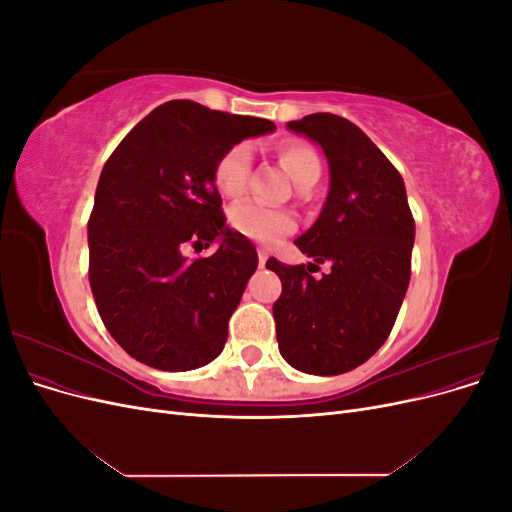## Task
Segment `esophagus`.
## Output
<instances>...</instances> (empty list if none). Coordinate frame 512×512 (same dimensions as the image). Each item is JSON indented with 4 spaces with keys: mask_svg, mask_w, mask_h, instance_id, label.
Wrapping results in <instances>:
<instances>
[{
    "mask_svg": "<svg viewBox=\"0 0 512 512\" xmlns=\"http://www.w3.org/2000/svg\"><path fill=\"white\" fill-rule=\"evenodd\" d=\"M267 258H269V256H267V252H262V250L258 252V267H260V269H265V265H267Z\"/></svg>",
    "mask_w": 512,
    "mask_h": 512,
    "instance_id": "obj_1",
    "label": "esophagus"
}]
</instances>
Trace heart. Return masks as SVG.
<instances>
[{"mask_svg":"<svg viewBox=\"0 0 512 512\" xmlns=\"http://www.w3.org/2000/svg\"><path fill=\"white\" fill-rule=\"evenodd\" d=\"M280 160L288 175L294 179L299 188L314 185L320 177V158L318 153L299 141H290L280 149ZM252 170V145L250 143H235L228 147L213 170V181L224 196H239L243 194L247 179ZM230 226L239 235L252 239L265 247H273L280 243L286 235L294 230V218L284 211L269 205H262L258 200H243L230 211Z\"/></svg>","mask_w":512,"mask_h":512,"instance_id":"b5f03b06","label":"heart"}]
</instances>
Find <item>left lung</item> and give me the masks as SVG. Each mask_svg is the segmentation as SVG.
<instances>
[{
	"mask_svg": "<svg viewBox=\"0 0 512 512\" xmlns=\"http://www.w3.org/2000/svg\"><path fill=\"white\" fill-rule=\"evenodd\" d=\"M288 128L329 160L327 200L294 245L331 271L316 280L305 265L269 258L267 269L282 280L273 303L277 344L299 371L335 376L365 363L389 337L410 284L414 218L397 168L352 121L314 113Z\"/></svg>",
	"mask_w": 512,
	"mask_h": 512,
	"instance_id": "8db88e82",
	"label": "left lung"
}]
</instances>
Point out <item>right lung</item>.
<instances>
[{
  "mask_svg": "<svg viewBox=\"0 0 512 512\" xmlns=\"http://www.w3.org/2000/svg\"><path fill=\"white\" fill-rule=\"evenodd\" d=\"M267 119L170 100L138 121L106 160L89 215V284L108 333L162 371L211 363L258 267L254 245L226 226L213 170ZM221 247L188 261L185 244Z\"/></svg>",
  "mask_w": 512,
  "mask_h": 512,
  "instance_id": "obj_1",
  "label": "right lung"
}]
</instances>
